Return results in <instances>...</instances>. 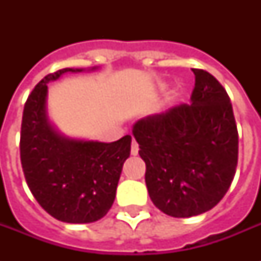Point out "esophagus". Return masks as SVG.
<instances>
[{"instance_id":"esophagus-1","label":"esophagus","mask_w":261,"mask_h":261,"mask_svg":"<svg viewBox=\"0 0 261 261\" xmlns=\"http://www.w3.org/2000/svg\"><path fill=\"white\" fill-rule=\"evenodd\" d=\"M138 150H139L138 143L135 142V141H133V142H131V154L137 155L138 154Z\"/></svg>"}]
</instances>
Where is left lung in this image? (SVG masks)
Instances as JSON below:
<instances>
[{
    "instance_id": "left-lung-1",
    "label": "left lung",
    "mask_w": 261,
    "mask_h": 261,
    "mask_svg": "<svg viewBox=\"0 0 261 261\" xmlns=\"http://www.w3.org/2000/svg\"><path fill=\"white\" fill-rule=\"evenodd\" d=\"M191 104L137 120L133 135L146 164L149 196L174 218L211 210L229 190L239 160L230 98L215 77L192 69Z\"/></svg>"
}]
</instances>
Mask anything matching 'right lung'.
Masks as SVG:
<instances>
[{
  "label": "right lung",
  "mask_w": 261,
  "mask_h": 261,
  "mask_svg": "<svg viewBox=\"0 0 261 261\" xmlns=\"http://www.w3.org/2000/svg\"><path fill=\"white\" fill-rule=\"evenodd\" d=\"M84 70L66 67L46 75L22 112L20 157L27 184L51 217L67 223L94 222L108 213L131 150L130 135L115 142L87 141L70 138L51 123L47 84Z\"/></svg>",
  "instance_id": "1"
}]
</instances>
